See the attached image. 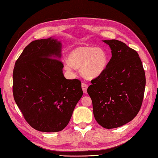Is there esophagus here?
Returning a JSON list of instances; mask_svg holds the SVG:
<instances>
[{
	"mask_svg": "<svg viewBox=\"0 0 158 158\" xmlns=\"http://www.w3.org/2000/svg\"><path fill=\"white\" fill-rule=\"evenodd\" d=\"M81 87H82V89H83V93L86 94L87 93V89H88V85H87L85 83H81Z\"/></svg>",
	"mask_w": 158,
	"mask_h": 158,
	"instance_id": "34e87169",
	"label": "esophagus"
}]
</instances>
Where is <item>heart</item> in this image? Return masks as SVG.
<instances>
[{
	"label": "heart",
	"mask_w": 158,
	"mask_h": 158,
	"mask_svg": "<svg viewBox=\"0 0 158 158\" xmlns=\"http://www.w3.org/2000/svg\"><path fill=\"white\" fill-rule=\"evenodd\" d=\"M69 61L64 64L66 70L71 71L73 66L81 69L83 76L93 79L104 73L108 65L109 58L105 49L81 46L70 52Z\"/></svg>",
	"instance_id": "1"
}]
</instances>
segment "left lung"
<instances>
[{
  "label": "left lung",
  "mask_w": 158,
  "mask_h": 158,
  "mask_svg": "<svg viewBox=\"0 0 158 158\" xmlns=\"http://www.w3.org/2000/svg\"><path fill=\"white\" fill-rule=\"evenodd\" d=\"M112 57L101 75L88 88L96 122L106 129L132 121L141 108L145 73L138 53L118 40L103 41Z\"/></svg>",
  "instance_id": "8db88e82"
}]
</instances>
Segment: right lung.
<instances>
[{
	"instance_id": "add662e5",
	"label": "right lung",
	"mask_w": 158,
	"mask_h": 158,
	"mask_svg": "<svg viewBox=\"0 0 158 158\" xmlns=\"http://www.w3.org/2000/svg\"><path fill=\"white\" fill-rule=\"evenodd\" d=\"M61 43L56 39L36 40L16 60L13 94L26 122L33 128L56 132L68 125L83 95L80 80L62 73Z\"/></svg>"
}]
</instances>
